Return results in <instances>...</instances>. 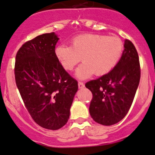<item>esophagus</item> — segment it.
I'll return each instance as SVG.
<instances>
[{
	"label": "esophagus",
	"instance_id": "34e87169",
	"mask_svg": "<svg viewBox=\"0 0 155 155\" xmlns=\"http://www.w3.org/2000/svg\"><path fill=\"white\" fill-rule=\"evenodd\" d=\"M84 86H85V85L83 82H78V87H79V88H82Z\"/></svg>",
	"mask_w": 155,
	"mask_h": 155
}]
</instances>
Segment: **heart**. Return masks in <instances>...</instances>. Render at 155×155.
I'll return each instance as SVG.
<instances>
[{"instance_id":"1","label":"heart","mask_w":155,"mask_h":155,"mask_svg":"<svg viewBox=\"0 0 155 155\" xmlns=\"http://www.w3.org/2000/svg\"><path fill=\"white\" fill-rule=\"evenodd\" d=\"M123 43L119 37L100 34H82L72 40L71 46L60 45L55 54L66 70L72 71L81 61L76 74L83 79L101 76L110 72L119 62Z\"/></svg>"}]
</instances>
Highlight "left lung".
I'll use <instances>...</instances> for the list:
<instances>
[{
  "label": "left lung",
  "mask_w": 155,
  "mask_h": 155,
  "mask_svg": "<svg viewBox=\"0 0 155 155\" xmlns=\"http://www.w3.org/2000/svg\"><path fill=\"white\" fill-rule=\"evenodd\" d=\"M124 47L121 59L110 72L85 85L93 96L90 115L105 126L116 124L127 114L140 82L138 52L129 39H125Z\"/></svg>",
  "instance_id": "obj_1"
}]
</instances>
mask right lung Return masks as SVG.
Listing matches in <instances>:
<instances>
[{"mask_svg":"<svg viewBox=\"0 0 155 155\" xmlns=\"http://www.w3.org/2000/svg\"><path fill=\"white\" fill-rule=\"evenodd\" d=\"M58 39L52 32L26 41L15 64V82L26 109L36 124L53 130L67 124L78 88L55 54Z\"/></svg>","mask_w":155,"mask_h":155,"instance_id":"1","label":"right lung"}]
</instances>
